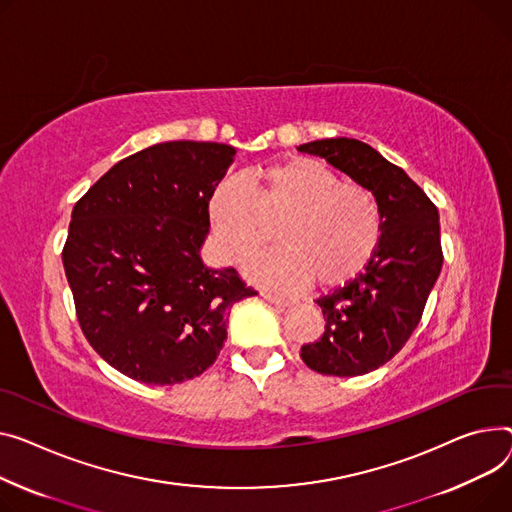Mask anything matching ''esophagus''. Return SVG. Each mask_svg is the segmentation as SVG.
Returning <instances> with one entry per match:
<instances>
[{
  "label": "esophagus",
  "instance_id": "obj_1",
  "mask_svg": "<svg viewBox=\"0 0 512 512\" xmlns=\"http://www.w3.org/2000/svg\"><path fill=\"white\" fill-rule=\"evenodd\" d=\"M261 296H263L267 302L278 304V306H288V304H292V298H288V296H284V294H278V292H271V290H263Z\"/></svg>",
  "mask_w": 512,
  "mask_h": 512
}]
</instances>
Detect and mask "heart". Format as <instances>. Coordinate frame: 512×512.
<instances>
[{
	"instance_id": "b5f03b06",
	"label": "heart",
	"mask_w": 512,
	"mask_h": 512,
	"mask_svg": "<svg viewBox=\"0 0 512 512\" xmlns=\"http://www.w3.org/2000/svg\"><path fill=\"white\" fill-rule=\"evenodd\" d=\"M224 255L241 261L265 249L274 228L282 247L251 265L267 282L333 288L352 280L381 241L383 218L374 193L342 181L315 158H292L267 168L253 187L228 179L210 201Z\"/></svg>"
}]
</instances>
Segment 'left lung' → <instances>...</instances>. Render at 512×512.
Segmentation results:
<instances>
[{
  "label": "left lung",
  "instance_id": "8db88e82",
  "mask_svg": "<svg viewBox=\"0 0 512 512\" xmlns=\"http://www.w3.org/2000/svg\"><path fill=\"white\" fill-rule=\"evenodd\" d=\"M298 150L323 156L368 187L381 206L377 249L356 278L317 298L325 331L300 348L309 368L358 377L389 362L422 319L442 267L438 210L403 168L360 140H317Z\"/></svg>",
  "mask_w": 512,
  "mask_h": 512
}]
</instances>
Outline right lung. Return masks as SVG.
I'll list each match as a JSON object with an SVG mask.
<instances>
[{
  "label": "right lung",
  "instance_id": "add662e5",
  "mask_svg": "<svg viewBox=\"0 0 512 512\" xmlns=\"http://www.w3.org/2000/svg\"><path fill=\"white\" fill-rule=\"evenodd\" d=\"M236 150L164 142L117 162L78 201L61 251L88 344L125 377L177 385L210 368L232 304L257 294L199 247Z\"/></svg>",
  "mask_w": 512,
  "mask_h": 512
}]
</instances>
